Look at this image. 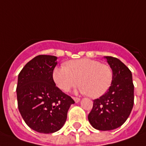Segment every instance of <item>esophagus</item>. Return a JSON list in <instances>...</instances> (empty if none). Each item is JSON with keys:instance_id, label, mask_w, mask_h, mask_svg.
<instances>
[{"instance_id": "34e87169", "label": "esophagus", "mask_w": 146, "mask_h": 146, "mask_svg": "<svg viewBox=\"0 0 146 146\" xmlns=\"http://www.w3.org/2000/svg\"><path fill=\"white\" fill-rule=\"evenodd\" d=\"M73 99H74V100L76 103H78L80 101V98H73Z\"/></svg>"}]
</instances>
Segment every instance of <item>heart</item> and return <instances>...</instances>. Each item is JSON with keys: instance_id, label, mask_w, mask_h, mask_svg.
<instances>
[{"instance_id": "1", "label": "heart", "mask_w": 146, "mask_h": 146, "mask_svg": "<svg viewBox=\"0 0 146 146\" xmlns=\"http://www.w3.org/2000/svg\"><path fill=\"white\" fill-rule=\"evenodd\" d=\"M53 80L58 88L67 92L81 84L79 91L91 98L101 97L109 90L113 72L107 65L90 58L69 61L53 70Z\"/></svg>"}]
</instances>
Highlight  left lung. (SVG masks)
Here are the masks:
<instances>
[{
  "label": "left lung",
  "instance_id": "left-lung-1",
  "mask_svg": "<svg viewBox=\"0 0 146 146\" xmlns=\"http://www.w3.org/2000/svg\"><path fill=\"white\" fill-rule=\"evenodd\" d=\"M113 72V81L107 93L94 100L88 114L91 126L98 130H112L121 126L129 116L134 104L132 72L121 61L105 56Z\"/></svg>",
  "mask_w": 146,
  "mask_h": 146
}]
</instances>
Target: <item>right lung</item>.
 <instances>
[{
	"label": "right lung",
	"instance_id": "right-lung-1",
	"mask_svg": "<svg viewBox=\"0 0 146 146\" xmlns=\"http://www.w3.org/2000/svg\"><path fill=\"white\" fill-rule=\"evenodd\" d=\"M56 65V56L37 55L18 75V109L27 126L38 133L59 130L66 121L69 107L74 104L55 86L52 73Z\"/></svg>",
	"mask_w": 146,
	"mask_h": 146
}]
</instances>
